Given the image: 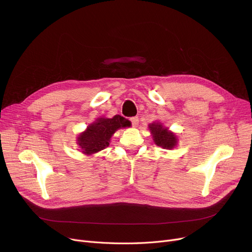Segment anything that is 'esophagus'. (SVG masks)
<instances>
[{
    "mask_svg": "<svg viewBox=\"0 0 252 252\" xmlns=\"http://www.w3.org/2000/svg\"><path fill=\"white\" fill-rule=\"evenodd\" d=\"M129 121H130L131 125H133V126H138V125H139V117L138 116L130 117Z\"/></svg>",
    "mask_w": 252,
    "mask_h": 252,
    "instance_id": "esophagus-1",
    "label": "esophagus"
}]
</instances>
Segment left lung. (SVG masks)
<instances>
[{
    "label": "left lung",
    "mask_w": 252,
    "mask_h": 252,
    "mask_svg": "<svg viewBox=\"0 0 252 252\" xmlns=\"http://www.w3.org/2000/svg\"><path fill=\"white\" fill-rule=\"evenodd\" d=\"M150 133L155 145L163 149H174L178 145V137L175 133L163 126L161 123L154 122L149 126Z\"/></svg>",
    "instance_id": "obj_1"
}]
</instances>
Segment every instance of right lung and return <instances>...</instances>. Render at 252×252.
<instances>
[{
  "instance_id": "right-lung-1",
  "label": "right lung",
  "mask_w": 252,
  "mask_h": 252,
  "mask_svg": "<svg viewBox=\"0 0 252 252\" xmlns=\"http://www.w3.org/2000/svg\"><path fill=\"white\" fill-rule=\"evenodd\" d=\"M129 126L128 119L121 115H114L112 118L98 117L77 136L76 144L82 153L93 155L109 146L110 139L117 129Z\"/></svg>"
}]
</instances>
